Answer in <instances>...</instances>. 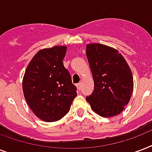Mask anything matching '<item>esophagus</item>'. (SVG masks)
Listing matches in <instances>:
<instances>
[{"mask_svg": "<svg viewBox=\"0 0 152 152\" xmlns=\"http://www.w3.org/2000/svg\"><path fill=\"white\" fill-rule=\"evenodd\" d=\"M76 87H77V89H78L79 91H81V89H82V83H79L76 84Z\"/></svg>", "mask_w": 152, "mask_h": 152, "instance_id": "1", "label": "esophagus"}]
</instances>
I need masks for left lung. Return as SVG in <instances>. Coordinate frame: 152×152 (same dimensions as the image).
I'll return each mask as SVG.
<instances>
[{
  "instance_id": "1",
  "label": "left lung",
  "mask_w": 152,
  "mask_h": 152,
  "mask_svg": "<svg viewBox=\"0 0 152 152\" xmlns=\"http://www.w3.org/2000/svg\"><path fill=\"white\" fill-rule=\"evenodd\" d=\"M86 54L95 85L86 100L102 117L118 115L133 91V77L129 64L118 50L102 44H88Z\"/></svg>"
}]
</instances>
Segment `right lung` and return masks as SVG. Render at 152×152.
Masks as SVG:
<instances>
[{"label": "right lung", "mask_w": 152, "mask_h": 152, "mask_svg": "<svg viewBox=\"0 0 152 152\" xmlns=\"http://www.w3.org/2000/svg\"><path fill=\"white\" fill-rule=\"evenodd\" d=\"M67 46L40 50L29 62L23 79V91L33 113L53 122L67 114L77 95L63 59Z\"/></svg>", "instance_id": "1"}]
</instances>
